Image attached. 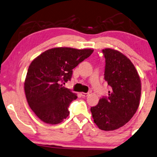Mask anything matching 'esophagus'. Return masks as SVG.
Segmentation results:
<instances>
[{
    "label": "esophagus",
    "instance_id": "1",
    "mask_svg": "<svg viewBox=\"0 0 157 157\" xmlns=\"http://www.w3.org/2000/svg\"><path fill=\"white\" fill-rule=\"evenodd\" d=\"M80 94H81V96L82 97H87V96L89 95V93H85V92H81L80 93Z\"/></svg>",
    "mask_w": 157,
    "mask_h": 157
}]
</instances>
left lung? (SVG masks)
Segmentation results:
<instances>
[{"instance_id":"8db88e82","label":"left lung","mask_w":157,"mask_h":157,"mask_svg":"<svg viewBox=\"0 0 157 157\" xmlns=\"http://www.w3.org/2000/svg\"><path fill=\"white\" fill-rule=\"evenodd\" d=\"M105 58L104 79L111 87L108 97H103L91 108L94 122L105 131L118 129L136 113L141 96V82L134 65L122 53L103 49Z\"/></svg>"}]
</instances>
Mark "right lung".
I'll return each mask as SVG.
<instances>
[{
	"instance_id": "add662e5",
	"label": "right lung",
	"mask_w": 157,
	"mask_h": 157,
	"mask_svg": "<svg viewBox=\"0 0 157 157\" xmlns=\"http://www.w3.org/2000/svg\"><path fill=\"white\" fill-rule=\"evenodd\" d=\"M94 50L58 47L48 49L29 66L25 81L28 104L43 122L56 125L69 116L68 107L78 97L63 84L74 69Z\"/></svg>"
}]
</instances>
